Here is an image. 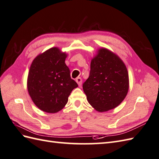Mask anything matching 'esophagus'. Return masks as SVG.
<instances>
[{"label":"esophagus","instance_id":"1","mask_svg":"<svg viewBox=\"0 0 159 159\" xmlns=\"http://www.w3.org/2000/svg\"><path fill=\"white\" fill-rule=\"evenodd\" d=\"M75 81H76V82L78 84V86H80L81 85H82V78H81V77H77V78H76Z\"/></svg>","mask_w":159,"mask_h":159}]
</instances>
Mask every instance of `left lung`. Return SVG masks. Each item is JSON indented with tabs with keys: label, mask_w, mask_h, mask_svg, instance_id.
I'll return each mask as SVG.
<instances>
[{
	"label": "left lung",
	"mask_w": 159,
	"mask_h": 159,
	"mask_svg": "<svg viewBox=\"0 0 159 159\" xmlns=\"http://www.w3.org/2000/svg\"><path fill=\"white\" fill-rule=\"evenodd\" d=\"M129 88L125 63L114 52L100 48L91 61L89 77L83 84L89 103L99 112L110 110L125 99Z\"/></svg>",
	"instance_id": "8db88e82"
}]
</instances>
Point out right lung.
<instances>
[{
	"instance_id": "obj_1",
	"label": "right lung",
	"mask_w": 159,
	"mask_h": 159,
	"mask_svg": "<svg viewBox=\"0 0 159 159\" xmlns=\"http://www.w3.org/2000/svg\"><path fill=\"white\" fill-rule=\"evenodd\" d=\"M67 54L52 48L39 54L32 62L27 89L35 105L47 113H56L64 107L72 90L78 86L70 78L65 64Z\"/></svg>"
}]
</instances>
